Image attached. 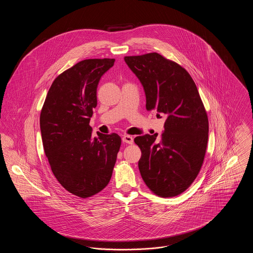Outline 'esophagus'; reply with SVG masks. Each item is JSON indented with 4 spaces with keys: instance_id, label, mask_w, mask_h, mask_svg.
<instances>
[{
    "instance_id": "esophagus-1",
    "label": "esophagus",
    "mask_w": 253,
    "mask_h": 253,
    "mask_svg": "<svg viewBox=\"0 0 253 253\" xmlns=\"http://www.w3.org/2000/svg\"><path fill=\"white\" fill-rule=\"evenodd\" d=\"M122 141L124 143H128V144H132L133 142V137L131 135H128V134H125L122 136Z\"/></svg>"
}]
</instances>
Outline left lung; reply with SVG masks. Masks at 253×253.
<instances>
[{
	"label": "left lung",
	"instance_id": "obj_1",
	"mask_svg": "<svg viewBox=\"0 0 253 253\" xmlns=\"http://www.w3.org/2000/svg\"><path fill=\"white\" fill-rule=\"evenodd\" d=\"M143 86L146 108L166 118L157 133L134 138L141 150L138 169L148 188L161 197L186 191L203 164L209 121L194 82L183 67L157 53L125 57Z\"/></svg>",
	"mask_w": 253,
	"mask_h": 253
}]
</instances>
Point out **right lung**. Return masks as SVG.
Here are the masks:
<instances>
[{
  "label": "right lung",
  "mask_w": 253,
  "mask_h": 253,
  "mask_svg": "<svg viewBox=\"0 0 253 253\" xmlns=\"http://www.w3.org/2000/svg\"><path fill=\"white\" fill-rule=\"evenodd\" d=\"M114 62L82 60L60 74L41 112L42 139L51 169L66 191L82 198L108 185L121 148L119 134L94 136L89 125L97 103V84Z\"/></svg>",
  "instance_id": "add662e5"
}]
</instances>
